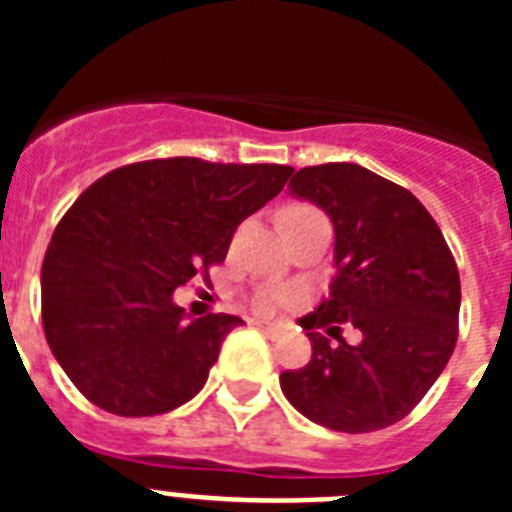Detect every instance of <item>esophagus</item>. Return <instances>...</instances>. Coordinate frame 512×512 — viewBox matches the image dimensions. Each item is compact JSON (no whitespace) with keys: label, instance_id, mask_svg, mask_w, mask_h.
Listing matches in <instances>:
<instances>
[{"label":"esophagus","instance_id":"esophagus-1","mask_svg":"<svg viewBox=\"0 0 512 512\" xmlns=\"http://www.w3.org/2000/svg\"><path fill=\"white\" fill-rule=\"evenodd\" d=\"M253 325L259 330H264L266 336H279V328L274 323H266V320H253Z\"/></svg>","mask_w":512,"mask_h":512}]
</instances>
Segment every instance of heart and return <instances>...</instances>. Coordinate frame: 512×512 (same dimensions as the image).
<instances>
[{"label":"heart","instance_id":"1","mask_svg":"<svg viewBox=\"0 0 512 512\" xmlns=\"http://www.w3.org/2000/svg\"><path fill=\"white\" fill-rule=\"evenodd\" d=\"M312 212H318L315 207L310 205H289L279 212V217H295V215H312ZM297 300V292L292 289H284V287H264L259 289L256 295H253V307L259 312H271L277 310V307L284 305H292Z\"/></svg>","mask_w":512,"mask_h":512}]
</instances>
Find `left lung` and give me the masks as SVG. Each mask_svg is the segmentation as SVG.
I'll return each mask as SVG.
<instances>
[{
  "mask_svg": "<svg viewBox=\"0 0 512 512\" xmlns=\"http://www.w3.org/2000/svg\"><path fill=\"white\" fill-rule=\"evenodd\" d=\"M289 187L333 220L338 274L328 300L300 320L312 359L279 377L282 392L330 431H382L413 413L454 354V253L413 192L364 166H305ZM341 324H354L362 341L346 344Z\"/></svg>",
  "mask_w": 512,
  "mask_h": 512,
  "instance_id": "obj_1",
  "label": "left lung"
}]
</instances>
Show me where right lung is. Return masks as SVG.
Listing matches in <instances>:
<instances>
[{
    "mask_svg": "<svg viewBox=\"0 0 512 512\" xmlns=\"http://www.w3.org/2000/svg\"><path fill=\"white\" fill-rule=\"evenodd\" d=\"M292 166L153 158L104 174L56 225L40 271L45 341L76 390L122 418L205 387L238 315L184 320L171 295L223 264L238 225Z\"/></svg>",
    "mask_w": 512,
    "mask_h": 512,
    "instance_id": "right-lung-1",
    "label": "right lung"
}]
</instances>
